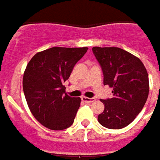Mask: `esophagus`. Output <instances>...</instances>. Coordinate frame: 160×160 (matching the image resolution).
Listing matches in <instances>:
<instances>
[{"mask_svg": "<svg viewBox=\"0 0 160 160\" xmlns=\"http://www.w3.org/2000/svg\"><path fill=\"white\" fill-rule=\"evenodd\" d=\"M81 100L83 102H85V103H91V102H94L95 100H94V98H87L85 97V96H82V97L81 98Z\"/></svg>", "mask_w": 160, "mask_h": 160, "instance_id": "1", "label": "esophagus"}]
</instances>
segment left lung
<instances>
[{
	"label": "left lung",
	"instance_id": "8db88e82",
	"mask_svg": "<svg viewBox=\"0 0 160 160\" xmlns=\"http://www.w3.org/2000/svg\"><path fill=\"white\" fill-rule=\"evenodd\" d=\"M104 75V85L112 88V98L101 100L103 112L98 121L107 129H119L132 123L141 112L149 93L148 74L139 58L112 47L93 48Z\"/></svg>",
	"mask_w": 160,
	"mask_h": 160
}]
</instances>
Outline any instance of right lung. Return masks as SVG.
<instances>
[{"label": "right lung", "instance_id": "1", "mask_svg": "<svg viewBox=\"0 0 160 160\" xmlns=\"http://www.w3.org/2000/svg\"><path fill=\"white\" fill-rule=\"evenodd\" d=\"M88 50L84 48L53 47L36 53L23 77V90L36 119L53 130L72 125L81 103L80 98L66 93L63 82Z\"/></svg>", "mask_w": 160, "mask_h": 160}]
</instances>
